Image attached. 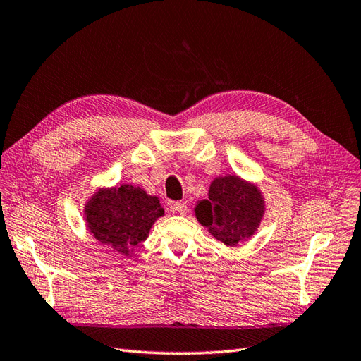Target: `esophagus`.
<instances>
[{
  "label": "esophagus",
  "mask_w": 361,
  "mask_h": 361,
  "mask_svg": "<svg viewBox=\"0 0 361 361\" xmlns=\"http://www.w3.org/2000/svg\"><path fill=\"white\" fill-rule=\"evenodd\" d=\"M173 211L180 214V215H185V214L188 212V204L185 203V202H176V203L173 204Z\"/></svg>",
  "instance_id": "1"
}]
</instances>
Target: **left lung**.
<instances>
[{
	"instance_id": "8db88e82",
	"label": "left lung",
	"mask_w": 361,
	"mask_h": 361,
	"mask_svg": "<svg viewBox=\"0 0 361 361\" xmlns=\"http://www.w3.org/2000/svg\"><path fill=\"white\" fill-rule=\"evenodd\" d=\"M265 211V197L257 185L238 174L215 178L207 199L197 200L194 207L197 221L227 247H236L253 236Z\"/></svg>"
}]
</instances>
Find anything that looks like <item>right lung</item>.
Listing matches in <instances>:
<instances>
[{
  "instance_id": "obj_1",
  "label": "right lung",
  "mask_w": 361,
  "mask_h": 361,
  "mask_svg": "<svg viewBox=\"0 0 361 361\" xmlns=\"http://www.w3.org/2000/svg\"><path fill=\"white\" fill-rule=\"evenodd\" d=\"M162 215L164 207L157 195L129 183L97 188L84 206L87 231L123 256H133L135 247L146 241L152 226Z\"/></svg>"
}]
</instances>
